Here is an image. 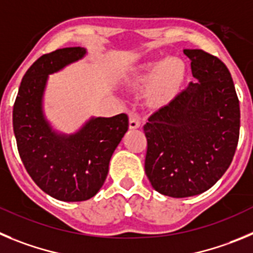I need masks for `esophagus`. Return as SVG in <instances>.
Segmentation results:
<instances>
[{
	"mask_svg": "<svg viewBox=\"0 0 253 253\" xmlns=\"http://www.w3.org/2000/svg\"><path fill=\"white\" fill-rule=\"evenodd\" d=\"M141 126V118L138 115H131L129 117V128L136 129Z\"/></svg>",
	"mask_w": 253,
	"mask_h": 253,
	"instance_id": "1",
	"label": "esophagus"
}]
</instances>
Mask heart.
Listing matches in <instances>:
<instances>
[{"label": "heart", "instance_id": "heart-1", "mask_svg": "<svg viewBox=\"0 0 253 253\" xmlns=\"http://www.w3.org/2000/svg\"><path fill=\"white\" fill-rule=\"evenodd\" d=\"M185 67L180 59L169 56L147 65L136 74L133 83L138 87L152 85V92L159 99L169 98L183 84Z\"/></svg>", "mask_w": 253, "mask_h": 253}]
</instances>
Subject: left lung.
Listing matches in <instances>:
<instances>
[{
	"instance_id": "8db88e82",
	"label": "left lung",
	"mask_w": 253,
	"mask_h": 253,
	"mask_svg": "<svg viewBox=\"0 0 253 253\" xmlns=\"http://www.w3.org/2000/svg\"><path fill=\"white\" fill-rule=\"evenodd\" d=\"M197 82L150 116L145 172L163 195L208 190L227 171L240 136V102L231 73L200 49H184Z\"/></svg>"
}]
</instances>
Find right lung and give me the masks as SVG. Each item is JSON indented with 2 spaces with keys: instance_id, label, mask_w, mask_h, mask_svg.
Returning <instances> with one entry per match:
<instances>
[{
  "instance_id": "1",
  "label": "right lung",
  "mask_w": 253,
  "mask_h": 253,
  "mask_svg": "<svg viewBox=\"0 0 253 253\" xmlns=\"http://www.w3.org/2000/svg\"><path fill=\"white\" fill-rule=\"evenodd\" d=\"M85 55L87 49L77 46L40 56L22 78L13 106V132L27 172L42 192L63 202H83L99 192L112 154L128 129L125 113L92 116L73 133L58 131L46 118L49 76Z\"/></svg>"
}]
</instances>
